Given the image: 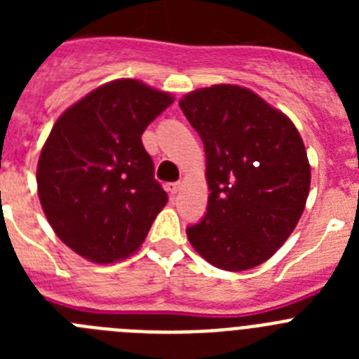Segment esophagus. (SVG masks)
<instances>
[{
	"mask_svg": "<svg viewBox=\"0 0 359 359\" xmlns=\"http://www.w3.org/2000/svg\"><path fill=\"white\" fill-rule=\"evenodd\" d=\"M180 187H182V183L177 182V183H167V192H169V194H177V192H180Z\"/></svg>",
	"mask_w": 359,
	"mask_h": 359,
	"instance_id": "esophagus-1",
	"label": "esophagus"
}]
</instances>
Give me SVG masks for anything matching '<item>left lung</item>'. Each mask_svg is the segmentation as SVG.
Segmentation results:
<instances>
[{
	"mask_svg": "<svg viewBox=\"0 0 359 359\" xmlns=\"http://www.w3.org/2000/svg\"><path fill=\"white\" fill-rule=\"evenodd\" d=\"M180 107L205 145L210 190L207 214L187 237L215 268H255L286 243L306 207L302 138L284 113L241 86L196 90Z\"/></svg>",
	"mask_w": 359,
	"mask_h": 359,
	"instance_id": "obj_1",
	"label": "left lung"
}]
</instances>
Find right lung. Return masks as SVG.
<instances>
[{"instance_id": "add662e5", "label": "right lung", "mask_w": 359, "mask_h": 359, "mask_svg": "<svg viewBox=\"0 0 359 359\" xmlns=\"http://www.w3.org/2000/svg\"><path fill=\"white\" fill-rule=\"evenodd\" d=\"M174 98L135 79L107 82L59 116L37 163V192L57 237L109 264L140 248L167 203L142 135Z\"/></svg>"}]
</instances>
